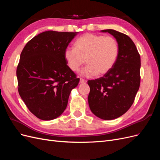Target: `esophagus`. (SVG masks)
Listing matches in <instances>:
<instances>
[{
  "label": "esophagus",
  "instance_id": "1",
  "mask_svg": "<svg viewBox=\"0 0 160 160\" xmlns=\"http://www.w3.org/2000/svg\"><path fill=\"white\" fill-rule=\"evenodd\" d=\"M79 82H80V83H87V81L85 79L80 78V81Z\"/></svg>",
  "mask_w": 160,
  "mask_h": 160
}]
</instances>
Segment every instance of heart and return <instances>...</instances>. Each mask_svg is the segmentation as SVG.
Listing matches in <instances>:
<instances>
[{"mask_svg":"<svg viewBox=\"0 0 160 160\" xmlns=\"http://www.w3.org/2000/svg\"><path fill=\"white\" fill-rule=\"evenodd\" d=\"M75 45V48L65 49V61L72 71H78L85 61L88 66L81 71V74L85 77L107 74L118 60V42L110 36L86 34L76 41Z\"/></svg>","mask_w":160,"mask_h":160,"instance_id":"b5f03b06","label":"heart"}]
</instances>
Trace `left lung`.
<instances>
[{
  "mask_svg": "<svg viewBox=\"0 0 160 160\" xmlns=\"http://www.w3.org/2000/svg\"><path fill=\"white\" fill-rule=\"evenodd\" d=\"M113 35L119 46L114 67L107 74L89 80V108L100 119L111 120L123 115L132 105L140 85L141 59L136 47L123 33L113 29L102 30Z\"/></svg>",
  "mask_w": 160,
  "mask_h": 160,
  "instance_id": "8db88e82",
  "label": "left lung"
}]
</instances>
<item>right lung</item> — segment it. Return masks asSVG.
Wrapping results in <instances>:
<instances>
[{
    "label": "right lung",
    "mask_w": 160,
    "mask_h": 160,
    "mask_svg": "<svg viewBox=\"0 0 160 160\" xmlns=\"http://www.w3.org/2000/svg\"><path fill=\"white\" fill-rule=\"evenodd\" d=\"M78 32L45 31L28 41L17 69L18 90L31 112L42 120L63 113L79 78L67 65L64 52Z\"/></svg>",
    "instance_id": "right-lung-1"
}]
</instances>
